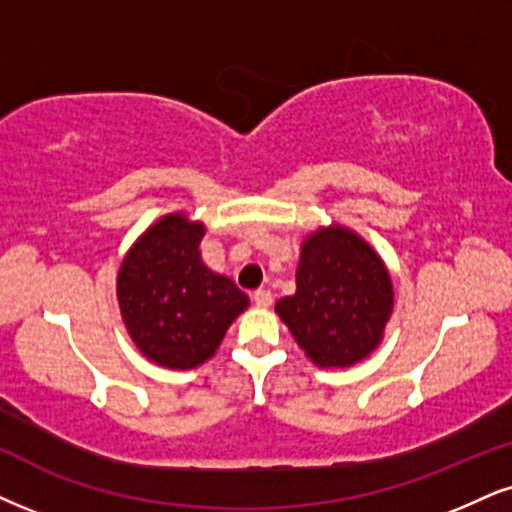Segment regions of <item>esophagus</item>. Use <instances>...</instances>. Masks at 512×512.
I'll return each instance as SVG.
<instances>
[{"mask_svg":"<svg viewBox=\"0 0 512 512\" xmlns=\"http://www.w3.org/2000/svg\"><path fill=\"white\" fill-rule=\"evenodd\" d=\"M254 304L258 308H270V306H273V294H270L268 289H256V292H254Z\"/></svg>","mask_w":512,"mask_h":512,"instance_id":"esophagus-1","label":"esophagus"}]
</instances>
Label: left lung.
<instances>
[{
  "instance_id": "obj_1",
  "label": "left lung",
  "mask_w": 512,
  "mask_h": 512,
  "mask_svg": "<svg viewBox=\"0 0 512 512\" xmlns=\"http://www.w3.org/2000/svg\"><path fill=\"white\" fill-rule=\"evenodd\" d=\"M394 308L389 270L361 235L320 227L301 244L296 292L275 304L318 368H351L377 349Z\"/></svg>"
}]
</instances>
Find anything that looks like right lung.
<instances>
[{"instance_id":"1","label":"right lung","mask_w":512,"mask_h":512,"mask_svg":"<svg viewBox=\"0 0 512 512\" xmlns=\"http://www.w3.org/2000/svg\"><path fill=\"white\" fill-rule=\"evenodd\" d=\"M204 232L199 220L168 213L130 246L118 270V306L128 334L163 368L189 370L208 361L249 306L230 277L201 261Z\"/></svg>"}]
</instances>
